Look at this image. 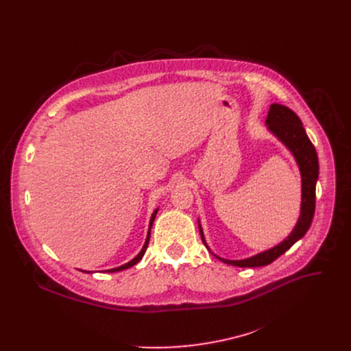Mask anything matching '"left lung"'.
<instances>
[{
  "label": "left lung",
  "instance_id": "obj_1",
  "mask_svg": "<svg viewBox=\"0 0 351 351\" xmlns=\"http://www.w3.org/2000/svg\"><path fill=\"white\" fill-rule=\"evenodd\" d=\"M265 125L267 130L289 149L298 167L300 178H302V203H300V215L293 230L283 241L278 243L276 245L268 250H264L261 253H257L243 260H228L214 254L206 241L202 222L198 219L199 234H202V240L210 250L211 254H214L219 261L233 267L257 268L271 264L307 233L314 218L315 186L319 176V164L315 148L310 141L302 121H300V118L290 108L280 104H271L268 117L265 119Z\"/></svg>",
  "mask_w": 351,
  "mask_h": 351
}]
</instances>
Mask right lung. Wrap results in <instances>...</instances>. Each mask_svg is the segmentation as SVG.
Segmentation results:
<instances>
[{"mask_svg": "<svg viewBox=\"0 0 351 351\" xmlns=\"http://www.w3.org/2000/svg\"><path fill=\"white\" fill-rule=\"evenodd\" d=\"M158 210H160V208H156V211L152 214V218H149V222H148V230H147V236H145V241H144V244H143V248L140 250V253H138L133 260H130L129 263H126V264H123V265H121V267L112 268V269H107L106 272L112 274V272H119V271L128 269V268H130V267L136 265V264L143 258V256H144V253H145V250H147V245H148V241H149V233H152V226H153V223H154V219H156V215H157ZM82 272H87V274H90V271H82Z\"/></svg>", "mask_w": 351, "mask_h": 351, "instance_id": "obj_1", "label": "right lung"}]
</instances>
